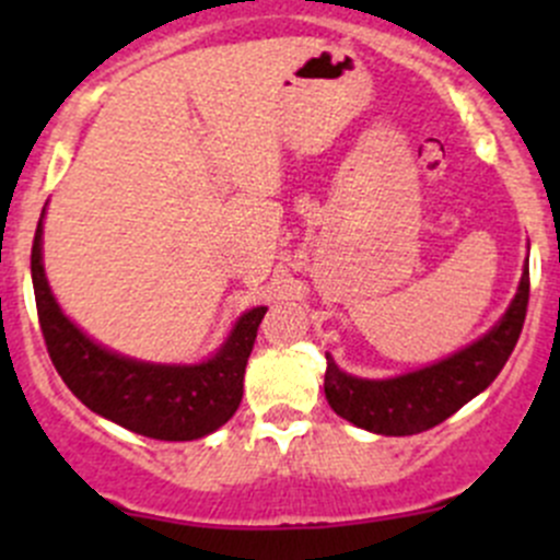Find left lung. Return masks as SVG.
Returning <instances> with one entry per match:
<instances>
[{"mask_svg": "<svg viewBox=\"0 0 560 560\" xmlns=\"http://www.w3.org/2000/svg\"><path fill=\"white\" fill-rule=\"evenodd\" d=\"M530 279L525 268L515 301L504 319L453 358L436 365L395 376V380H354L327 358L325 395L338 417L382 436H411L453 417L463 404L482 393L510 360L528 312Z\"/></svg>", "mask_w": 560, "mask_h": 560, "instance_id": "8db88e82", "label": "left lung"}]
</instances>
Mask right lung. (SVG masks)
Here are the masks:
<instances>
[{
    "label": "right lung",
    "instance_id": "right-lung-1",
    "mask_svg": "<svg viewBox=\"0 0 560 560\" xmlns=\"http://www.w3.org/2000/svg\"><path fill=\"white\" fill-rule=\"evenodd\" d=\"M43 222L32 244V284L50 363L81 404L116 425L160 442H191L238 411L257 327L268 308L244 314L228 343L200 365H151L89 341L56 306L43 270Z\"/></svg>",
    "mask_w": 560,
    "mask_h": 560
}]
</instances>
